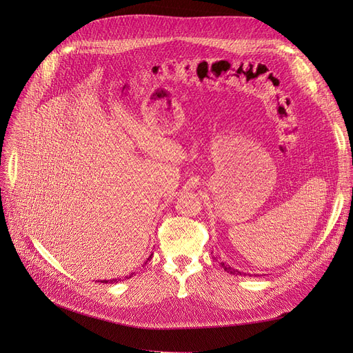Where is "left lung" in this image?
I'll list each match as a JSON object with an SVG mask.
<instances>
[{
  "instance_id": "left-lung-1",
  "label": "left lung",
  "mask_w": 353,
  "mask_h": 353,
  "mask_svg": "<svg viewBox=\"0 0 353 353\" xmlns=\"http://www.w3.org/2000/svg\"><path fill=\"white\" fill-rule=\"evenodd\" d=\"M214 259V261H217V259L216 257H213ZM220 265H221V268H223L228 273H230V274H240V276H242V274H246V273H243V272H239L237 269H233V268H230L229 265H226V263H223V262H220Z\"/></svg>"
}]
</instances>
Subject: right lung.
Wrapping results in <instances>:
<instances>
[{
    "instance_id": "right-lung-1",
    "label": "right lung",
    "mask_w": 353,
    "mask_h": 353,
    "mask_svg": "<svg viewBox=\"0 0 353 353\" xmlns=\"http://www.w3.org/2000/svg\"><path fill=\"white\" fill-rule=\"evenodd\" d=\"M152 256H153V254H150V256H148V259H147V261H150V259H152ZM145 263H147V262H145ZM145 263H144V265H145ZM132 274H133V273H132ZM132 274H130V276H128V279H130V277H132ZM119 281H120V279H113V281H101V283H117Z\"/></svg>"
}]
</instances>
